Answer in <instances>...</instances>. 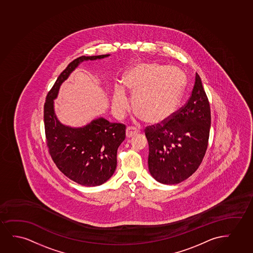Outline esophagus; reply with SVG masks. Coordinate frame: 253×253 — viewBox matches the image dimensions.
Instances as JSON below:
<instances>
[{"label":"esophagus","instance_id":"34e87169","mask_svg":"<svg viewBox=\"0 0 253 253\" xmlns=\"http://www.w3.org/2000/svg\"><path fill=\"white\" fill-rule=\"evenodd\" d=\"M137 134V130L133 127H128L126 128V137L130 138Z\"/></svg>","mask_w":253,"mask_h":253}]
</instances>
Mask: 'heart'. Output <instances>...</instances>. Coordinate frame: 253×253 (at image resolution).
I'll use <instances>...</instances> for the list:
<instances>
[{
	"instance_id": "b5f03b06",
	"label": "heart",
	"mask_w": 253,
	"mask_h": 253,
	"mask_svg": "<svg viewBox=\"0 0 253 253\" xmlns=\"http://www.w3.org/2000/svg\"><path fill=\"white\" fill-rule=\"evenodd\" d=\"M123 83L133 94L138 118L155 125L173 114L184 90V76L176 67L139 63L125 73ZM112 105L119 115L128 110V96L121 85L114 88Z\"/></svg>"
}]
</instances>
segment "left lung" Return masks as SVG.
Listing matches in <instances>:
<instances>
[{
	"label": "left lung",
	"instance_id": "left-lung-1",
	"mask_svg": "<svg viewBox=\"0 0 253 253\" xmlns=\"http://www.w3.org/2000/svg\"><path fill=\"white\" fill-rule=\"evenodd\" d=\"M210 125V102L197 73L186 104L162 125L146 128L152 177L165 184H178L190 177L207 150Z\"/></svg>",
	"mask_w": 253,
	"mask_h": 253
}]
</instances>
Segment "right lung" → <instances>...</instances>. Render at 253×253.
<instances>
[{
    "instance_id": "add662e5",
    "label": "right lung",
    "mask_w": 253,
    "mask_h": 253,
    "mask_svg": "<svg viewBox=\"0 0 253 253\" xmlns=\"http://www.w3.org/2000/svg\"><path fill=\"white\" fill-rule=\"evenodd\" d=\"M109 56H82L74 60L60 74L44 103L43 120L49 154L66 177L84 186H98L113 175L118 148L125 139L126 127L103 118L80 128L66 126L56 118L53 100L57 97L62 83L80 63Z\"/></svg>"
}]
</instances>
